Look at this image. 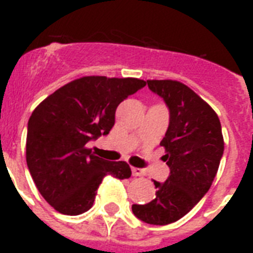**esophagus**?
Segmentation results:
<instances>
[{
    "instance_id": "34e87169",
    "label": "esophagus",
    "mask_w": 253,
    "mask_h": 253,
    "mask_svg": "<svg viewBox=\"0 0 253 253\" xmlns=\"http://www.w3.org/2000/svg\"><path fill=\"white\" fill-rule=\"evenodd\" d=\"M131 170H132V174H134V176H144V174H146V170L142 168H135V167H132Z\"/></svg>"
}]
</instances>
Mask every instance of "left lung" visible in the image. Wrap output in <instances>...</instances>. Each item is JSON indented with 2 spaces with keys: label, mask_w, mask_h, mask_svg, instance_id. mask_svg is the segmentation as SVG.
<instances>
[{
  "label": "left lung",
  "mask_w": 253,
  "mask_h": 253,
  "mask_svg": "<svg viewBox=\"0 0 253 253\" xmlns=\"http://www.w3.org/2000/svg\"><path fill=\"white\" fill-rule=\"evenodd\" d=\"M151 90L169 107L170 118L160 142L170 168L166 182L154 181L156 197L132 205V212L150 224L164 226L181 219L208 193L215 178L224 140L218 115L188 85L176 80H147Z\"/></svg>",
  "instance_id": "8db88e82"
}]
</instances>
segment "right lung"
<instances>
[{
  "label": "right lung",
  "instance_id": "obj_1",
  "mask_svg": "<svg viewBox=\"0 0 253 253\" xmlns=\"http://www.w3.org/2000/svg\"><path fill=\"white\" fill-rule=\"evenodd\" d=\"M146 81L135 77L84 76L59 87L33 111L27 126L26 162L43 198L56 211L79 215L93 206L106 176H131L126 162H107L86 143L107 135L115 110Z\"/></svg>",
  "mask_w": 253,
  "mask_h": 253
}]
</instances>
